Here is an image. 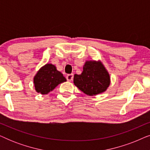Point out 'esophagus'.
<instances>
[{
  "label": "esophagus",
  "mask_w": 150,
  "mask_h": 150,
  "mask_svg": "<svg viewBox=\"0 0 150 150\" xmlns=\"http://www.w3.org/2000/svg\"><path fill=\"white\" fill-rule=\"evenodd\" d=\"M73 78H74V75L73 74H67L66 76V79L68 81H71L73 80Z\"/></svg>",
  "instance_id": "34e87169"
}]
</instances>
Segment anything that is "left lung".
I'll list each match as a JSON object with an SVG mask.
<instances>
[{
    "instance_id": "obj_1",
    "label": "left lung",
    "mask_w": 150,
    "mask_h": 150,
    "mask_svg": "<svg viewBox=\"0 0 150 150\" xmlns=\"http://www.w3.org/2000/svg\"><path fill=\"white\" fill-rule=\"evenodd\" d=\"M110 75L100 61H87L81 74H74V83L89 96L105 91L110 85Z\"/></svg>"
}]
</instances>
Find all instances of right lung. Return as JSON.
Returning <instances> with one entry per match:
<instances>
[{"mask_svg": "<svg viewBox=\"0 0 150 150\" xmlns=\"http://www.w3.org/2000/svg\"><path fill=\"white\" fill-rule=\"evenodd\" d=\"M66 81L63 74L51 63H47L41 67L33 79L35 89L42 95L48 94L57 85Z\"/></svg>", "mask_w": 150, "mask_h": 150, "instance_id": "right-lung-1", "label": "right lung"}]
</instances>
